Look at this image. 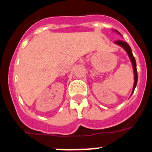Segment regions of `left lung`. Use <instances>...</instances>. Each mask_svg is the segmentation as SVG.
<instances>
[{"label":"left lung","mask_w":152,"mask_h":152,"mask_svg":"<svg viewBox=\"0 0 152 152\" xmlns=\"http://www.w3.org/2000/svg\"><path fill=\"white\" fill-rule=\"evenodd\" d=\"M116 32H117V31H116ZM115 43H116L117 45H120V46L123 47V49H124L127 52V53H128L129 56V58H130V60H131L132 63V66H133V70H134V75H135V76H134V77H135V82H134L133 90H132V93H133L134 90H135V86H136V84H137V81H138V73H137L136 61H135V57H134L133 55H132V52L131 48H130V46L128 45V44L126 43V42L121 41V40H118V41L115 42Z\"/></svg>","instance_id":"left-lung-1"}]
</instances>
